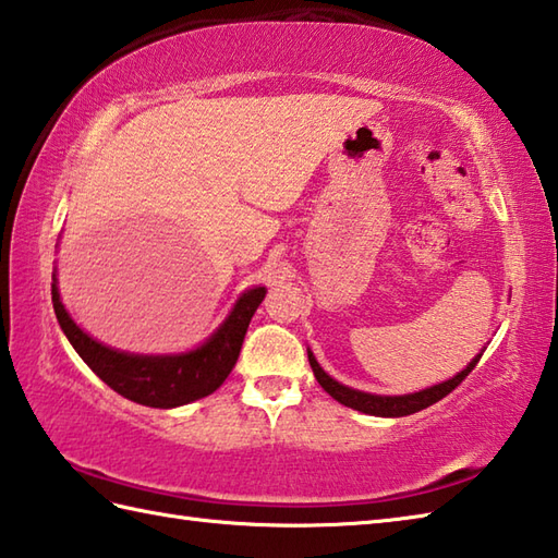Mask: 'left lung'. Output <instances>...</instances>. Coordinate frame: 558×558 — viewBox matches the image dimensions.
<instances>
[{"instance_id":"obj_1","label":"left lung","mask_w":558,"mask_h":558,"mask_svg":"<svg viewBox=\"0 0 558 558\" xmlns=\"http://www.w3.org/2000/svg\"><path fill=\"white\" fill-rule=\"evenodd\" d=\"M482 354H477L475 360H472L465 369H462L458 376L448 378V381L432 386V388H424L420 393H410V396H372V393H362V390H354L338 384L336 378H330L318 362L314 360V354L310 352V364H312V372L316 376V381L322 384V388L330 398H336L342 405H348L352 410H360L366 414H374V417H405V414L412 412H420L424 408L434 405L441 398H446L450 390H456L462 381H465V376L475 369L477 362H480Z\"/></svg>"}]
</instances>
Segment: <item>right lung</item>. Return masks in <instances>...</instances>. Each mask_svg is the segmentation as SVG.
I'll return each instance as SVG.
<instances>
[{
  "instance_id": "right-lung-1",
  "label": "right lung",
  "mask_w": 558,
  "mask_h": 558,
  "mask_svg": "<svg viewBox=\"0 0 558 558\" xmlns=\"http://www.w3.org/2000/svg\"><path fill=\"white\" fill-rule=\"evenodd\" d=\"M264 298L266 288L246 290L236 300L230 316L225 318V324L201 348L184 354H165V357H148L146 354L144 357V354L117 352L83 333L71 322L62 300H59L57 282H52L57 322L71 345L81 354V360L126 400L160 410L186 405V402L206 398L222 386L236 364V357H240L248 322H252Z\"/></svg>"
}]
</instances>
